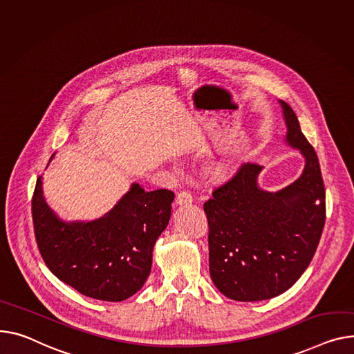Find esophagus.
<instances>
[{
	"label": "esophagus",
	"instance_id": "obj_1",
	"mask_svg": "<svg viewBox=\"0 0 354 354\" xmlns=\"http://www.w3.org/2000/svg\"><path fill=\"white\" fill-rule=\"evenodd\" d=\"M192 201H194V196L191 195V192H187V191H180L175 199V202L178 205H187V203H192Z\"/></svg>",
	"mask_w": 354,
	"mask_h": 354
}]
</instances>
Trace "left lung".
<instances>
[{
    "label": "left lung",
    "instance_id": "8db88e82",
    "mask_svg": "<svg viewBox=\"0 0 354 354\" xmlns=\"http://www.w3.org/2000/svg\"><path fill=\"white\" fill-rule=\"evenodd\" d=\"M286 142L306 163L299 179L277 192L257 185L263 167L243 163L203 203L209 225V272L215 286L238 301L266 300L290 289L309 266L326 221L317 155L295 111L279 101Z\"/></svg>",
    "mask_w": 354,
    "mask_h": 354
}]
</instances>
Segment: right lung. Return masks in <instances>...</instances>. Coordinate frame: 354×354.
Here are the masks:
<instances>
[{
  "mask_svg": "<svg viewBox=\"0 0 354 354\" xmlns=\"http://www.w3.org/2000/svg\"><path fill=\"white\" fill-rule=\"evenodd\" d=\"M174 198L172 191L147 192L132 183L102 218L64 222L46 205L39 176L32 196L38 250L48 269L84 296L122 301L151 273L153 246L169 223Z\"/></svg>",
  "mask_w": 354,
  "mask_h": 354,
  "instance_id": "right-lung-1",
  "label": "right lung"
}]
</instances>
